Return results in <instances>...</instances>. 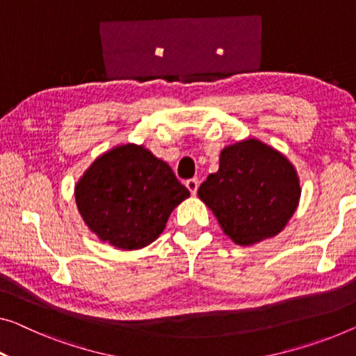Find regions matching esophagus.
<instances>
[{
	"label": "esophagus",
	"instance_id": "obj_1",
	"mask_svg": "<svg viewBox=\"0 0 356 356\" xmlns=\"http://www.w3.org/2000/svg\"><path fill=\"white\" fill-rule=\"evenodd\" d=\"M198 185L200 182L196 179H188L187 182H185V187L190 190V193L192 195H196V192H198Z\"/></svg>",
	"mask_w": 356,
	"mask_h": 356
}]
</instances>
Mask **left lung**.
<instances>
[{
	"label": "left lung",
	"instance_id": "left-lung-1",
	"mask_svg": "<svg viewBox=\"0 0 356 356\" xmlns=\"http://www.w3.org/2000/svg\"><path fill=\"white\" fill-rule=\"evenodd\" d=\"M198 196L233 243L251 246L284 229L299 204L300 184L283 153L246 139L220 152L219 171L200 185Z\"/></svg>",
	"mask_w": 356,
	"mask_h": 356
}]
</instances>
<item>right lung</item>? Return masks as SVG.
<instances>
[{
  "instance_id": "add662e5",
  "label": "right lung",
  "mask_w": 356,
  "mask_h": 356,
  "mask_svg": "<svg viewBox=\"0 0 356 356\" xmlns=\"http://www.w3.org/2000/svg\"><path fill=\"white\" fill-rule=\"evenodd\" d=\"M188 196L168 163L136 144L95 158L75 187L78 211L89 230L126 251L155 241L174 208Z\"/></svg>"
}]
</instances>
